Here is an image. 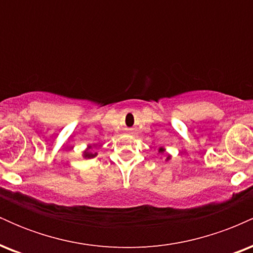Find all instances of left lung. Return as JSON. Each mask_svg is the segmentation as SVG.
Instances as JSON below:
<instances>
[{
  "instance_id": "1",
  "label": "left lung",
  "mask_w": 253,
  "mask_h": 253,
  "mask_svg": "<svg viewBox=\"0 0 253 253\" xmlns=\"http://www.w3.org/2000/svg\"><path fill=\"white\" fill-rule=\"evenodd\" d=\"M158 153L159 155H164L165 156V161H170L171 159V155L170 153H168L167 152V150H165V147H163V146H161V147H158Z\"/></svg>"
}]
</instances>
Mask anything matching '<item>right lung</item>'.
<instances>
[{
  "label": "right lung",
  "mask_w": 253,
  "mask_h": 253,
  "mask_svg": "<svg viewBox=\"0 0 253 253\" xmlns=\"http://www.w3.org/2000/svg\"><path fill=\"white\" fill-rule=\"evenodd\" d=\"M92 146H95V145H92ZM92 146H91V145H88V146H86V149L83 151L82 157L84 159L94 158V157L97 156V152H94V151H92Z\"/></svg>",
  "instance_id": "1"
}]
</instances>
